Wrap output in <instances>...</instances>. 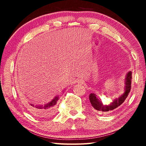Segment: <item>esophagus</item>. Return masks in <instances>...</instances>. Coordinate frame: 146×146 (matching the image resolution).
<instances>
[{"instance_id": "34e87169", "label": "esophagus", "mask_w": 146, "mask_h": 146, "mask_svg": "<svg viewBox=\"0 0 146 146\" xmlns=\"http://www.w3.org/2000/svg\"><path fill=\"white\" fill-rule=\"evenodd\" d=\"M78 83H82V81L80 80H78Z\"/></svg>"}]
</instances>
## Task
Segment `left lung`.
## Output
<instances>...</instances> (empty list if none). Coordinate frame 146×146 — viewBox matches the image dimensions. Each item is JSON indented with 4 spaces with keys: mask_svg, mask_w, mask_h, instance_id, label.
I'll return each instance as SVG.
<instances>
[{
    "mask_svg": "<svg viewBox=\"0 0 146 146\" xmlns=\"http://www.w3.org/2000/svg\"><path fill=\"white\" fill-rule=\"evenodd\" d=\"M131 72L129 71L125 76V87H124V92L122 94L120 97L117 98H116L115 99L112 101V102H111L110 104L108 105H104L102 102L98 99L97 97V95L95 93H91L90 95V102L91 104L92 107L95 109V110L101 112H108L111 111L117 108L118 106H120L124 102L125 98L129 95L131 90Z\"/></svg>",
    "mask_w": 146,
    "mask_h": 146,
    "instance_id": "1",
    "label": "left lung"
}]
</instances>
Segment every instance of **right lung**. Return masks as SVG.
<instances>
[{"mask_svg":"<svg viewBox=\"0 0 146 146\" xmlns=\"http://www.w3.org/2000/svg\"><path fill=\"white\" fill-rule=\"evenodd\" d=\"M58 100V96H56L53 99L45 105H35L33 104L26 103L29 110L38 118H46L54 112L55 106Z\"/></svg>","mask_w":146,"mask_h":146,"instance_id":"right-lung-1","label":"right lung"}]
</instances>
